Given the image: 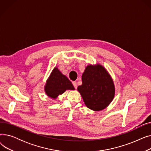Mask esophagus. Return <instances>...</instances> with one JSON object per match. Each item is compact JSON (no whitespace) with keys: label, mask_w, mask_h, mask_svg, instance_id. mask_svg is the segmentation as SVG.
Instances as JSON below:
<instances>
[{"label":"esophagus","mask_w":151,"mask_h":151,"mask_svg":"<svg viewBox=\"0 0 151 151\" xmlns=\"http://www.w3.org/2000/svg\"><path fill=\"white\" fill-rule=\"evenodd\" d=\"M72 84H73V86L75 87V89H76V88H77V84H76V82L73 81V82L72 83Z\"/></svg>","instance_id":"esophagus-1"}]
</instances>
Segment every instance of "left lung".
Masks as SVG:
<instances>
[{
    "instance_id": "1",
    "label": "left lung",
    "mask_w": 151,
    "mask_h": 151,
    "mask_svg": "<svg viewBox=\"0 0 151 151\" xmlns=\"http://www.w3.org/2000/svg\"><path fill=\"white\" fill-rule=\"evenodd\" d=\"M77 89L86 106L95 111L105 109L115 96L113 79L100 63L86 67L82 75V84Z\"/></svg>"
}]
</instances>
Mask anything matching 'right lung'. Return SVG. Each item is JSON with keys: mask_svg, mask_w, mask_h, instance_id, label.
Segmentation results:
<instances>
[{"mask_svg": "<svg viewBox=\"0 0 151 151\" xmlns=\"http://www.w3.org/2000/svg\"><path fill=\"white\" fill-rule=\"evenodd\" d=\"M44 90L47 97L55 100L66 90H75V88L68 78L58 67H54L47 79Z\"/></svg>", "mask_w": 151, "mask_h": 151, "instance_id": "right-lung-1", "label": "right lung"}]
</instances>
